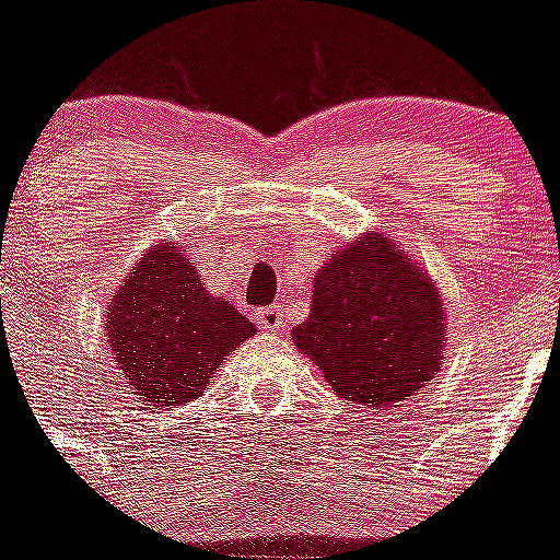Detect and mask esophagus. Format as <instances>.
<instances>
[{
	"mask_svg": "<svg viewBox=\"0 0 560 560\" xmlns=\"http://www.w3.org/2000/svg\"><path fill=\"white\" fill-rule=\"evenodd\" d=\"M257 325L264 330H280L285 325V314L280 305H269V308L257 311Z\"/></svg>",
	"mask_w": 560,
	"mask_h": 560,
	"instance_id": "1",
	"label": "esophagus"
}]
</instances>
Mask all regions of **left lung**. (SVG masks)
<instances>
[{
	"label": "left lung",
	"mask_w": 560,
	"mask_h": 560,
	"mask_svg": "<svg viewBox=\"0 0 560 560\" xmlns=\"http://www.w3.org/2000/svg\"><path fill=\"white\" fill-rule=\"evenodd\" d=\"M443 319L432 280L387 237L368 235L314 277L311 316L294 341L339 398L389 407L438 375Z\"/></svg>",
	"instance_id": "8db88e82"
}]
</instances>
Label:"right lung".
Masks as SVG:
<instances>
[{
    "label": "right lung",
    "mask_w": 560,
    "mask_h": 560,
    "mask_svg": "<svg viewBox=\"0 0 560 560\" xmlns=\"http://www.w3.org/2000/svg\"><path fill=\"white\" fill-rule=\"evenodd\" d=\"M114 359L148 407H179L201 395L212 370L255 325L210 296L182 246H156L133 266L106 316Z\"/></svg>",
    "instance_id": "right-lung-1"
}]
</instances>
